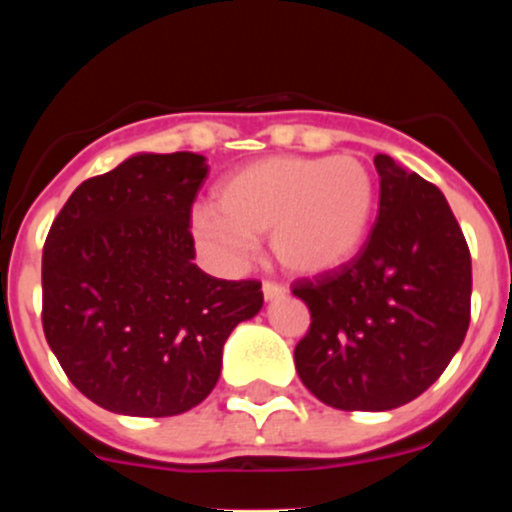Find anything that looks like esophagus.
<instances>
[{
	"instance_id": "obj_1",
	"label": "esophagus",
	"mask_w": 512,
	"mask_h": 512,
	"mask_svg": "<svg viewBox=\"0 0 512 512\" xmlns=\"http://www.w3.org/2000/svg\"><path fill=\"white\" fill-rule=\"evenodd\" d=\"M285 294H287V289L280 287V285H275V282H265V285H262V297H265L267 302H272V299L285 297Z\"/></svg>"
}]
</instances>
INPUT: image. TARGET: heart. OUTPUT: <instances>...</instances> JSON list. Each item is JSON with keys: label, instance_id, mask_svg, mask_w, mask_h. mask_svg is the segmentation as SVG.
<instances>
[{"label": "heart", "instance_id": "b5f03b06", "mask_svg": "<svg viewBox=\"0 0 512 512\" xmlns=\"http://www.w3.org/2000/svg\"><path fill=\"white\" fill-rule=\"evenodd\" d=\"M376 180L354 156H275L247 163L215 188V208L190 218L195 242L237 262L270 232L272 257L294 277L344 270L366 245Z\"/></svg>", "mask_w": 512, "mask_h": 512}]
</instances>
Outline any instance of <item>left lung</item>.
Wrapping results in <instances>:
<instances>
[{
    "instance_id": "obj_1",
    "label": "left lung",
    "mask_w": 512,
    "mask_h": 512,
    "mask_svg": "<svg viewBox=\"0 0 512 512\" xmlns=\"http://www.w3.org/2000/svg\"><path fill=\"white\" fill-rule=\"evenodd\" d=\"M379 218L354 262L294 282L312 324L294 347L302 384L342 411H391L421 396L471 322V252L436 185L376 156Z\"/></svg>"
}]
</instances>
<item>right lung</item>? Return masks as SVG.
<instances>
[{"mask_svg": "<svg viewBox=\"0 0 512 512\" xmlns=\"http://www.w3.org/2000/svg\"><path fill=\"white\" fill-rule=\"evenodd\" d=\"M205 175L200 153H136L84 180L46 237V342L71 384L113 414L198 406L230 332L265 302L260 282L193 265L190 208Z\"/></svg>", "mask_w": 512, "mask_h": 512, "instance_id": "obj_1", "label": "right lung"}]
</instances>
